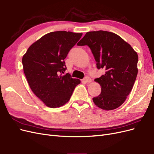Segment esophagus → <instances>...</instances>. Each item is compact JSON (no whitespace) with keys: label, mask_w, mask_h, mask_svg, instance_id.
Masks as SVG:
<instances>
[{"label":"esophagus","mask_w":154,"mask_h":154,"mask_svg":"<svg viewBox=\"0 0 154 154\" xmlns=\"http://www.w3.org/2000/svg\"><path fill=\"white\" fill-rule=\"evenodd\" d=\"M83 81L84 82H85V83H90V82H91L92 80H91V78L90 77L86 76V77H85L83 79Z\"/></svg>","instance_id":"esophagus-1"}]
</instances>
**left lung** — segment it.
Returning a JSON list of instances; mask_svg holds the SVG:
<instances>
[{
  "instance_id": "1",
  "label": "left lung",
  "mask_w": 154,
  "mask_h": 154,
  "mask_svg": "<svg viewBox=\"0 0 154 154\" xmlns=\"http://www.w3.org/2000/svg\"><path fill=\"white\" fill-rule=\"evenodd\" d=\"M78 45H88L98 69L105 74L94 81L101 86V94L92 98L94 104L105 110L122 105L132 91L137 75L138 56L131 45L114 32H87Z\"/></svg>"
}]
</instances>
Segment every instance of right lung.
I'll return each instance as SVG.
<instances>
[{
	"label": "right lung",
	"mask_w": 154,
	"mask_h": 154,
	"mask_svg": "<svg viewBox=\"0 0 154 154\" xmlns=\"http://www.w3.org/2000/svg\"><path fill=\"white\" fill-rule=\"evenodd\" d=\"M82 33L51 32L32 44L23 56L25 76L34 94L50 108L63 106L69 101L80 83L67 73L64 59Z\"/></svg>",
	"instance_id": "obj_1"
}]
</instances>
